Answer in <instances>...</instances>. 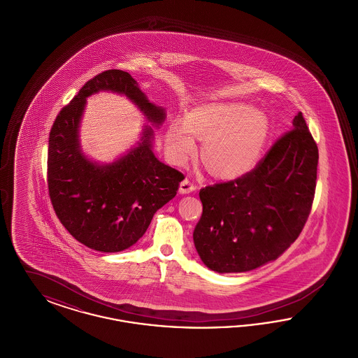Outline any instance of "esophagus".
Returning <instances> with one entry per match:
<instances>
[{"mask_svg": "<svg viewBox=\"0 0 358 358\" xmlns=\"http://www.w3.org/2000/svg\"><path fill=\"white\" fill-rule=\"evenodd\" d=\"M196 184L193 181H190L189 178H185L181 185H180V193L182 194H187V193H192L193 190H196Z\"/></svg>", "mask_w": 358, "mask_h": 358, "instance_id": "34e87169", "label": "esophagus"}]
</instances>
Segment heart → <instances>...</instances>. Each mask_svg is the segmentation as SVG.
<instances>
[{
    "instance_id": "obj_1",
    "label": "heart",
    "mask_w": 358,
    "mask_h": 358,
    "mask_svg": "<svg viewBox=\"0 0 358 358\" xmlns=\"http://www.w3.org/2000/svg\"><path fill=\"white\" fill-rule=\"evenodd\" d=\"M268 133L266 117L238 103H213L193 110L187 123L176 120L165 134L171 161L184 165L197 154L196 136L206 138L204 157L209 169L236 177L252 168Z\"/></svg>"
}]
</instances>
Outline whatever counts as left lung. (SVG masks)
I'll return each mask as SVG.
<instances>
[{"label":"left lung","instance_id":"left-lung-1","mask_svg":"<svg viewBox=\"0 0 358 358\" xmlns=\"http://www.w3.org/2000/svg\"><path fill=\"white\" fill-rule=\"evenodd\" d=\"M318 146L302 113L252 171L200 189L193 240L205 266L244 273L275 260L301 235L315 194Z\"/></svg>","mask_w":358,"mask_h":358}]
</instances>
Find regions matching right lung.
<instances>
[{
  "instance_id": "1",
  "label": "right lung",
  "mask_w": 358,
  "mask_h": 358,
  "mask_svg": "<svg viewBox=\"0 0 358 358\" xmlns=\"http://www.w3.org/2000/svg\"><path fill=\"white\" fill-rule=\"evenodd\" d=\"M101 90L124 94L150 122L165 113L149 102L129 72L107 69L90 79L52 124L47 184L53 210L69 234L95 251L120 252L143 236L154 213L177 194L185 176L152 152L153 129L117 162L99 166L80 152L78 127L85 98Z\"/></svg>"
}]
</instances>
